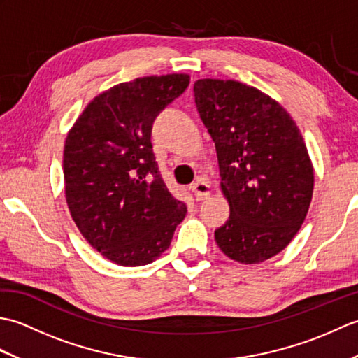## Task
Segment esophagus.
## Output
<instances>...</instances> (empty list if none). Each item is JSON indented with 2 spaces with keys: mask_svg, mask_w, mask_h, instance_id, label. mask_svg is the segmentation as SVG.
<instances>
[{
  "mask_svg": "<svg viewBox=\"0 0 358 358\" xmlns=\"http://www.w3.org/2000/svg\"><path fill=\"white\" fill-rule=\"evenodd\" d=\"M191 189L195 195V199L199 201L206 200L210 195V185L208 183V181H204L203 178H196L195 183H192Z\"/></svg>",
  "mask_w": 358,
  "mask_h": 358,
  "instance_id": "1",
  "label": "esophagus"
}]
</instances>
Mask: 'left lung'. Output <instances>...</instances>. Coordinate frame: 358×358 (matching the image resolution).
<instances>
[{"mask_svg": "<svg viewBox=\"0 0 358 358\" xmlns=\"http://www.w3.org/2000/svg\"><path fill=\"white\" fill-rule=\"evenodd\" d=\"M194 92L231 209L217 245L243 264L269 260L300 231L313 200L314 167L300 129L278 101L240 81L204 78Z\"/></svg>", "mask_w": 358, "mask_h": 358, "instance_id": "obj_1", "label": "left lung"}]
</instances>
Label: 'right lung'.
Wrapping results in <instances>:
<instances>
[{"label": "right lung", "instance_id": "1", "mask_svg": "<svg viewBox=\"0 0 358 358\" xmlns=\"http://www.w3.org/2000/svg\"><path fill=\"white\" fill-rule=\"evenodd\" d=\"M189 81L187 73H171L120 83L96 95L67 134V206L83 237L112 263H152L186 217V204L158 172L150 132Z\"/></svg>", "mask_w": 358, "mask_h": 358}]
</instances>
